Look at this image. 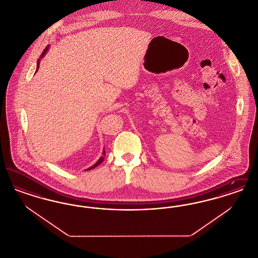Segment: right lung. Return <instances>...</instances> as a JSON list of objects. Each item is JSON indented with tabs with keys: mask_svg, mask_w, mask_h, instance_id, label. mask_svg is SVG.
<instances>
[{
	"mask_svg": "<svg viewBox=\"0 0 258 258\" xmlns=\"http://www.w3.org/2000/svg\"><path fill=\"white\" fill-rule=\"evenodd\" d=\"M49 48H50V45H47V46H46V48H45V49L43 50V52H42V54H41V55H40V57H39V59H38V60H37V70H38V67H39V61H40V59H42V58H43V57H44V56H45V54H46V53H47V51H48V50H49ZM37 72H36V73H37ZM104 156H105V150H104V149H103V152H102V156H101V157H100V158H99V160H98V161H97V162H96V163H95V164H94V165H92V166H91V167H89V168H87L86 170H91V169H93V168H95V167H97V166H98V164H100V163H101V162H102V161H103V160H104Z\"/></svg>",
	"mask_w": 258,
	"mask_h": 258,
	"instance_id": "1",
	"label": "right lung"
}]
</instances>
